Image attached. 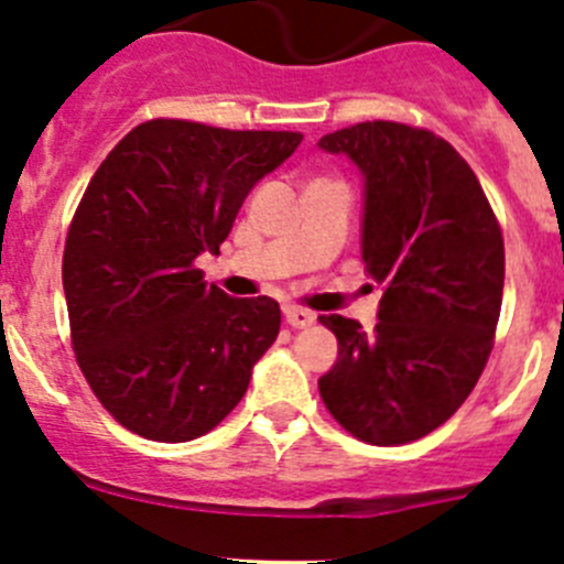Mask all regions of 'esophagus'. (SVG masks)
Wrapping results in <instances>:
<instances>
[{
  "label": "esophagus",
  "instance_id": "34e87169",
  "mask_svg": "<svg viewBox=\"0 0 564 564\" xmlns=\"http://www.w3.org/2000/svg\"><path fill=\"white\" fill-rule=\"evenodd\" d=\"M285 322L291 327H311L313 322H316V316H313L307 307H296V305H288L285 307Z\"/></svg>",
  "mask_w": 564,
  "mask_h": 564
}]
</instances>
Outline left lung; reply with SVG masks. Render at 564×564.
Here are the masks:
<instances>
[{
  "mask_svg": "<svg viewBox=\"0 0 564 564\" xmlns=\"http://www.w3.org/2000/svg\"><path fill=\"white\" fill-rule=\"evenodd\" d=\"M364 174L361 257L383 291L378 325L318 316L338 338L322 401L352 437L401 446L449 421L495 347L506 248L491 203L449 141L364 121L325 134Z\"/></svg>",
  "mask_w": 564,
  "mask_h": 564,
  "instance_id": "8db88e82",
  "label": "left lung"
}]
</instances>
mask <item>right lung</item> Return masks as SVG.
Returning <instances> with one entry per match:
<instances>
[{
	"label": "right lung",
	"instance_id": "obj_1",
	"mask_svg": "<svg viewBox=\"0 0 564 564\" xmlns=\"http://www.w3.org/2000/svg\"><path fill=\"white\" fill-rule=\"evenodd\" d=\"M302 132L138 123L93 174L64 242L76 361L104 410L147 441L212 432L276 341L271 296L231 299L194 262L220 253L239 206Z\"/></svg>",
	"mask_w": 564,
	"mask_h": 564
}]
</instances>
